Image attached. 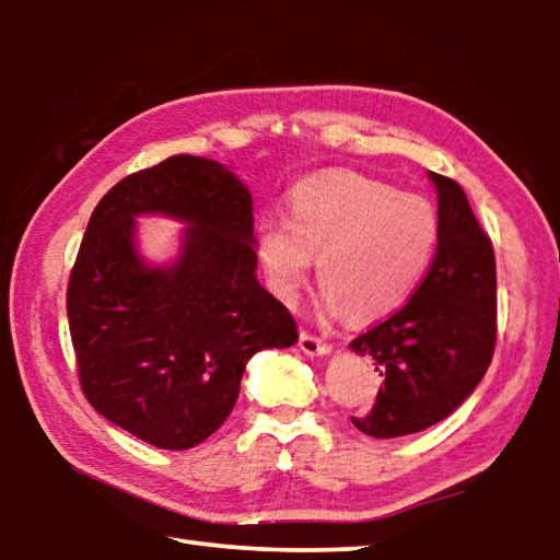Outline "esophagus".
<instances>
[{"label":"esophagus","mask_w":560,"mask_h":560,"mask_svg":"<svg viewBox=\"0 0 560 560\" xmlns=\"http://www.w3.org/2000/svg\"><path fill=\"white\" fill-rule=\"evenodd\" d=\"M299 346L306 355H328L330 353V346L326 343V340L314 336V334H308V330H301Z\"/></svg>","instance_id":"esophagus-1"}]
</instances>
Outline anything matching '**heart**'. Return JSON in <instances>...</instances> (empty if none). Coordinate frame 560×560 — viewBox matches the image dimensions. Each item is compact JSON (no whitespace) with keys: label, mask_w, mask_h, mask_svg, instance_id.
Segmentation results:
<instances>
[{"label":"heart","mask_w":560,"mask_h":560,"mask_svg":"<svg viewBox=\"0 0 560 560\" xmlns=\"http://www.w3.org/2000/svg\"><path fill=\"white\" fill-rule=\"evenodd\" d=\"M440 217L428 197L353 170H328L291 189L287 222L267 220L257 252L273 293L293 301L311 257L326 311L353 320L393 314L430 269Z\"/></svg>","instance_id":"b5f03b06"}]
</instances>
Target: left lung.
Returning a JSON list of instances; mask_svg holds the SVG:
<instances>
[{
    "label": "left lung",
    "instance_id": "1",
    "mask_svg": "<svg viewBox=\"0 0 560 560\" xmlns=\"http://www.w3.org/2000/svg\"><path fill=\"white\" fill-rule=\"evenodd\" d=\"M438 187L440 242L428 277L400 311L350 348L383 377L373 410L350 417L360 432L390 440L450 417L485 377L497 343V261L489 234L454 179Z\"/></svg>",
    "mask_w": 560,
    "mask_h": 560
}]
</instances>
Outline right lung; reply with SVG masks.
I'll use <instances>...</instances> for the list:
<instances>
[{
    "label": "right lung",
    "mask_w": 560,
    "mask_h": 560,
    "mask_svg": "<svg viewBox=\"0 0 560 560\" xmlns=\"http://www.w3.org/2000/svg\"><path fill=\"white\" fill-rule=\"evenodd\" d=\"M190 226L180 257L150 268L135 217ZM252 195L232 170L173 155L122 177L93 210L66 291L86 400L138 440L189 450L230 417L244 368L299 340L296 320L257 281Z\"/></svg>",
    "instance_id": "1"
}]
</instances>
